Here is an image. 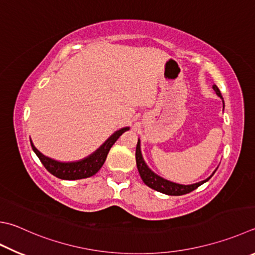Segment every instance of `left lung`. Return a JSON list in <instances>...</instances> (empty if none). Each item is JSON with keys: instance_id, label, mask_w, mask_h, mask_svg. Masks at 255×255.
Returning <instances> with one entry per match:
<instances>
[{"instance_id": "1", "label": "left lung", "mask_w": 255, "mask_h": 255, "mask_svg": "<svg viewBox=\"0 0 255 255\" xmlns=\"http://www.w3.org/2000/svg\"><path fill=\"white\" fill-rule=\"evenodd\" d=\"M213 89H214V91L216 92V95L219 96L222 100H223V97H222L219 88H217L216 86H213ZM223 104H224V100H223ZM136 163H137L138 172H139L142 182L145 183L148 187L155 189V191H157V192L166 194V195H172V196L184 195V194H187L189 192L194 191V189H196L198 186H201L202 184L206 183L207 180L210 179L216 172V169H215L214 173H213L210 177L206 178L205 180H202V182H198V183L192 184V185H182V184L170 182V180L165 179L163 177H160V176H158L157 174H155L149 167H148L147 164L145 163V160H143V158H142L139 139H138L137 147H136Z\"/></svg>"}]
</instances>
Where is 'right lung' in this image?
Instances as JSON below:
<instances>
[{"label":"right lung","mask_w":255,"mask_h":255,"mask_svg":"<svg viewBox=\"0 0 255 255\" xmlns=\"http://www.w3.org/2000/svg\"><path fill=\"white\" fill-rule=\"evenodd\" d=\"M127 130H129V127L119 129V130L114 132L98 149L95 152H92L90 156H88L81 160L71 161V163H61V161L49 158V157L44 156L42 152H40L36 149L31 139L30 141L32 149H33L36 156L39 157L41 163L48 169L49 173L60 179L75 180L90 177V176H94L96 173H98V170L101 168V166L104 165L106 158H107L110 148L117 141L118 138Z\"/></svg>","instance_id":"1"}]
</instances>
